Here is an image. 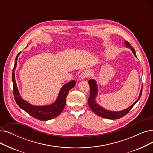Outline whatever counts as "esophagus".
Masks as SVG:
<instances>
[{
    "label": "esophagus",
    "instance_id": "1",
    "mask_svg": "<svg viewBox=\"0 0 153 153\" xmlns=\"http://www.w3.org/2000/svg\"><path fill=\"white\" fill-rule=\"evenodd\" d=\"M90 76H91V72L89 70H84V71L82 72L80 76H79V78L81 79H84L90 77Z\"/></svg>",
    "mask_w": 153,
    "mask_h": 153
}]
</instances>
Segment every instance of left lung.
I'll list each match as a JSON object with an SVG mask.
<instances>
[{"instance_id":"left-lung-1","label":"left lung","mask_w":153,"mask_h":153,"mask_svg":"<svg viewBox=\"0 0 153 153\" xmlns=\"http://www.w3.org/2000/svg\"><path fill=\"white\" fill-rule=\"evenodd\" d=\"M125 44H126V46H127V47L131 49L132 52H133V54L136 57L134 49L132 47L131 44L128 42H125ZM88 83H89V88H90V95H89V97L88 98V104L89 105L90 108L91 109V110L93 112H94V113H96L98 116H101L102 117H104V118H105V119H119V118H121L127 114L129 112V111L132 108V107H133V106L136 104V103L139 101V99H140L141 94H142V91H143V85H142V89H141L140 94H139V96L137 99V100L132 105H131L129 108H128V109H126L125 110H123L122 111L113 112V111H108V110L102 108V107H101L100 105H99L96 102L95 99H96L97 93V87L96 82L94 80H93V79H91V80H89L88 81Z\"/></svg>"}]
</instances>
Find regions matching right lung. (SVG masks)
Listing matches in <instances>:
<instances>
[{
	"mask_svg": "<svg viewBox=\"0 0 153 153\" xmlns=\"http://www.w3.org/2000/svg\"><path fill=\"white\" fill-rule=\"evenodd\" d=\"M20 53L21 52H19L16 56L14 67L12 70L13 94H14L16 103L20 108L25 111L29 115L40 121H48L58 116L64 109L66 102V97L68 94L69 90L74 87L76 83V81H71L63 86L54 104L44 106H36L30 104L20 96L16 82L14 71L17 65V57Z\"/></svg>",
	"mask_w": 153,
	"mask_h": 153,
	"instance_id": "1",
	"label": "right lung"
}]
</instances>
